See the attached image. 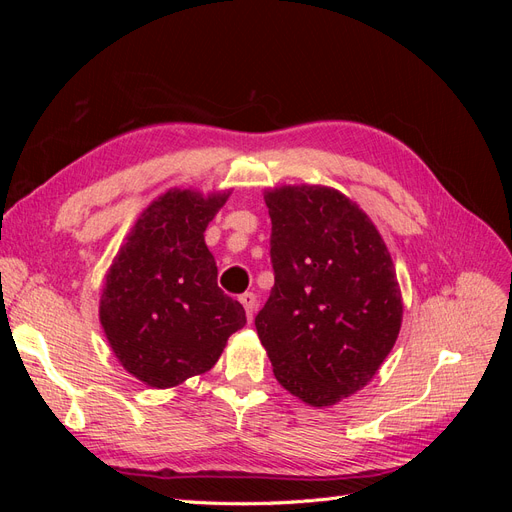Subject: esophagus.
I'll return each mask as SVG.
<instances>
[{"label":"esophagus","mask_w":512,"mask_h":512,"mask_svg":"<svg viewBox=\"0 0 512 512\" xmlns=\"http://www.w3.org/2000/svg\"><path fill=\"white\" fill-rule=\"evenodd\" d=\"M239 301H241V305L245 307L247 320H252V318H254V314H256V305H258L256 294H254V292H245V294H241Z\"/></svg>","instance_id":"esophagus-1"}]
</instances>
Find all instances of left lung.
Instances as JSON below:
<instances>
[{"label":"left lung","instance_id":"obj_1","mask_svg":"<svg viewBox=\"0 0 512 512\" xmlns=\"http://www.w3.org/2000/svg\"><path fill=\"white\" fill-rule=\"evenodd\" d=\"M275 284L256 316L273 374L314 408L361 391L393 350L404 303L367 213L324 185L267 190Z\"/></svg>","mask_w":512,"mask_h":512}]
</instances>
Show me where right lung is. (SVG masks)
I'll return each mask as SVG.
<instances>
[{"label": "right lung", "mask_w": 512, "mask_h": 512, "mask_svg": "<svg viewBox=\"0 0 512 512\" xmlns=\"http://www.w3.org/2000/svg\"><path fill=\"white\" fill-rule=\"evenodd\" d=\"M230 192L168 190L141 213L100 297V324L123 369L170 389L218 363L245 309L218 286L205 230Z\"/></svg>", "instance_id": "add662e5"}]
</instances>
